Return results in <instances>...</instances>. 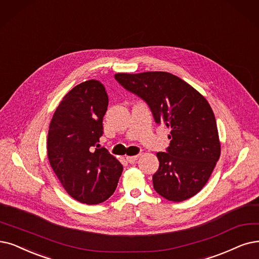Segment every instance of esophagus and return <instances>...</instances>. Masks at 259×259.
I'll return each instance as SVG.
<instances>
[{
    "mask_svg": "<svg viewBox=\"0 0 259 259\" xmlns=\"http://www.w3.org/2000/svg\"><path fill=\"white\" fill-rule=\"evenodd\" d=\"M138 158H139V155H136V156H127V157H126V160H127L130 163H133V162H135L136 160H138Z\"/></svg>",
    "mask_w": 259,
    "mask_h": 259,
    "instance_id": "esophagus-1",
    "label": "esophagus"
}]
</instances>
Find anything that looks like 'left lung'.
<instances>
[{
    "mask_svg": "<svg viewBox=\"0 0 259 259\" xmlns=\"http://www.w3.org/2000/svg\"><path fill=\"white\" fill-rule=\"evenodd\" d=\"M115 78L147 103L155 122L171 130L170 147L157 153L155 191L173 202L190 199L207 183L220 157L218 128L208 102L168 72L117 73Z\"/></svg>",
    "mask_w": 259,
    "mask_h": 259,
    "instance_id": "1",
    "label": "left lung"
}]
</instances>
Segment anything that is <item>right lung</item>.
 <instances>
[{
	"instance_id": "right-lung-1",
	"label": "right lung",
	"mask_w": 259,
	"mask_h": 259,
	"mask_svg": "<svg viewBox=\"0 0 259 259\" xmlns=\"http://www.w3.org/2000/svg\"><path fill=\"white\" fill-rule=\"evenodd\" d=\"M108 97L99 80L70 90L51 120L48 157L66 191L76 201L96 205L115 192L122 164L100 147Z\"/></svg>"
}]
</instances>
